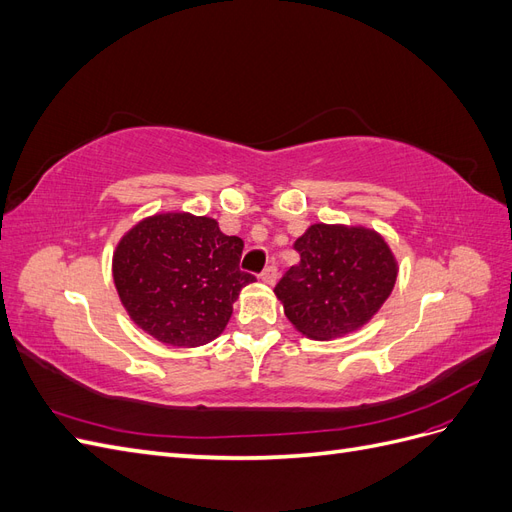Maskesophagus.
Returning a JSON list of instances; mask_svg holds the SVG:
<instances>
[{
    "label": "esophagus",
    "mask_w": 512,
    "mask_h": 512,
    "mask_svg": "<svg viewBox=\"0 0 512 512\" xmlns=\"http://www.w3.org/2000/svg\"><path fill=\"white\" fill-rule=\"evenodd\" d=\"M260 277H262V282H265V284H275V280H277V267L275 265H269L265 271H262L260 273Z\"/></svg>",
    "instance_id": "esophagus-1"
}]
</instances>
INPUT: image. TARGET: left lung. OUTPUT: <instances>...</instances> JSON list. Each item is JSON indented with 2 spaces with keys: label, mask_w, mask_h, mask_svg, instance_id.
<instances>
[{
  "label": "left lung",
  "mask_w": 512,
  "mask_h": 512,
  "mask_svg": "<svg viewBox=\"0 0 512 512\" xmlns=\"http://www.w3.org/2000/svg\"><path fill=\"white\" fill-rule=\"evenodd\" d=\"M299 265L275 286L288 320L312 339L356 331L374 316L397 280V262L374 230L314 224L294 241Z\"/></svg>",
  "instance_id": "obj_1"
}]
</instances>
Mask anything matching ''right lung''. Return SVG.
I'll return each instance as SVG.
<instances>
[{"instance_id":"right-lung-1","label":"right lung","mask_w":512,"mask_h":512,"mask_svg":"<svg viewBox=\"0 0 512 512\" xmlns=\"http://www.w3.org/2000/svg\"><path fill=\"white\" fill-rule=\"evenodd\" d=\"M243 241L211 218L160 213L136 224L117 245L113 277L130 318L170 346H203L232 316L243 286Z\"/></svg>"}]
</instances>
